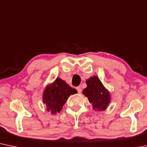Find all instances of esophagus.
Instances as JSON below:
<instances>
[{
	"instance_id": "1",
	"label": "esophagus",
	"mask_w": 147,
	"mask_h": 147,
	"mask_svg": "<svg viewBox=\"0 0 147 147\" xmlns=\"http://www.w3.org/2000/svg\"><path fill=\"white\" fill-rule=\"evenodd\" d=\"M77 91H78L79 93H80L82 92V88H81V87H80V86H77Z\"/></svg>"
}]
</instances>
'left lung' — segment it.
Instances as JSON below:
<instances>
[{
    "mask_svg": "<svg viewBox=\"0 0 147 147\" xmlns=\"http://www.w3.org/2000/svg\"><path fill=\"white\" fill-rule=\"evenodd\" d=\"M86 88L82 93L88 98L93 109L96 111H103L107 109L111 102L109 91L104 86L97 76H93L86 80Z\"/></svg>",
    "mask_w": 147,
    "mask_h": 147,
    "instance_id": "obj_1",
    "label": "left lung"
}]
</instances>
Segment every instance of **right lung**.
<instances>
[{
	"mask_svg": "<svg viewBox=\"0 0 147 147\" xmlns=\"http://www.w3.org/2000/svg\"><path fill=\"white\" fill-rule=\"evenodd\" d=\"M77 91L67 84L64 80L57 77L52 83L45 87L42 93V101L47 107V111L56 114L60 112L70 95L75 94Z\"/></svg>",
	"mask_w": 147,
	"mask_h": 147,
	"instance_id": "1",
	"label": "right lung"
}]
</instances>
